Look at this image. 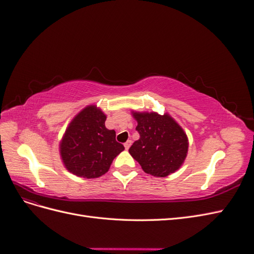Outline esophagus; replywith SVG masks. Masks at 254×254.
<instances>
[{
  "instance_id": "esophagus-1",
  "label": "esophagus",
  "mask_w": 254,
  "mask_h": 254,
  "mask_svg": "<svg viewBox=\"0 0 254 254\" xmlns=\"http://www.w3.org/2000/svg\"><path fill=\"white\" fill-rule=\"evenodd\" d=\"M130 145H131V141H127L125 144H124V146H125V148L128 150L129 149V147H130Z\"/></svg>"
}]
</instances>
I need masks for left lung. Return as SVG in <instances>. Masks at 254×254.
Returning <instances> with one entry per match:
<instances>
[{"label": "left lung", "instance_id": "left-lung-1", "mask_svg": "<svg viewBox=\"0 0 254 254\" xmlns=\"http://www.w3.org/2000/svg\"><path fill=\"white\" fill-rule=\"evenodd\" d=\"M140 139L129 148L146 174L166 177L178 171L188 155L187 133L170 114L134 112Z\"/></svg>", "mask_w": 254, "mask_h": 254}]
</instances>
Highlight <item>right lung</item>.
I'll use <instances>...</instances> for the list:
<instances>
[{"label": "right lung", "mask_w": 254, "mask_h": 254, "mask_svg": "<svg viewBox=\"0 0 254 254\" xmlns=\"http://www.w3.org/2000/svg\"><path fill=\"white\" fill-rule=\"evenodd\" d=\"M106 114L96 106L82 109L68 124L60 142V156L66 170L87 179L109 171L113 159L125 149L114 130L105 126Z\"/></svg>", "instance_id": "add662e5"}]
</instances>
